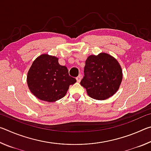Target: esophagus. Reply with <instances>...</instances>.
<instances>
[{"mask_svg":"<svg viewBox=\"0 0 151 151\" xmlns=\"http://www.w3.org/2000/svg\"><path fill=\"white\" fill-rule=\"evenodd\" d=\"M81 79H82V75H80L79 76H78L77 77H76V81H77L78 83H80Z\"/></svg>","mask_w":151,"mask_h":151,"instance_id":"34e87169","label":"esophagus"}]
</instances>
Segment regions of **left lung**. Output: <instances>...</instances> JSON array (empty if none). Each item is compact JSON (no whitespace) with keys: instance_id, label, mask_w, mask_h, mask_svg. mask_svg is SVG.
Returning a JSON list of instances; mask_svg holds the SVG:
<instances>
[{"instance_id":"1","label":"left lung","mask_w":151,"mask_h":151,"mask_svg":"<svg viewBox=\"0 0 151 151\" xmlns=\"http://www.w3.org/2000/svg\"><path fill=\"white\" fill-rule=\"evenodd\" d=\"M81 85L88 95L96 100H105L119 90L122 79L121 66L107 53L90 55L86 60Z\"/></svg>"}]
</instances>
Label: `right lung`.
Instances as JSON below:
<instances>
[{"mask_svg": "<svg viewBox=\"0 0 151 151\" xmlns=\"http://www.w3.org/2000/svg\"><path fill=\"white\" fill-rule=\"evenodd\" d=\"M76 82L68 75L65 66L54 56L43 54L32 63L27 74V84L31 93L40 100L48 103L63 98L70 85Z\"/></svg>", "mask_w": 151, "mask_h": 151, "instance_id": "1", "label": "right lung"}]
</instances>
